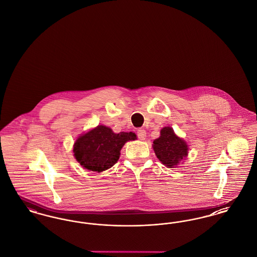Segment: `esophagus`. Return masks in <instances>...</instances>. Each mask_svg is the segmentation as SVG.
I'll return each instance as SVG.
<instances>
[{
	"label": "esophagus",
	"instance_id": "34e87169",
	"mask_svg": "<svg viewBox=\"0 0 257 257\" xmlns=\"http://www.w3.org/2000/svg\"><path fill=\"white\" fill-rule=\"evenodd\" d=\"M137 135H138V138L140 139V140H142V141H144L145 139H146V136H147V131L145 130V129H139L138 131H137Z\"/></svg>",
	"mask_w": 257,
	"mask_h": 257
}]
</instances>
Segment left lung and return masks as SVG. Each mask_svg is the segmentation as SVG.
<instances>
[{"mask_svg": "<svg viewBox=\"0 0 257 257\" xmlns=\"http://www.w3.org/2000/svg\"><path fill=\"white\" fill-rule=\"evenodd\" d=\"M153 149L157 158L168 168L176 167L188 154L187 144L174 134L171 127L161 130L160 138L153 142Z\"/></svg>", "mask_w": 257, "mask_h": 257, "instance_id": "8db88e82", "label": "left lung"}]
</instances>
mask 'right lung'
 Masks as SVG:
<instances>
[{
  "mask_svg": "<svg viewBox=\"0 0 257 257\" xmlns=\"http://www.w3.org/2000/svg\"><path fill=\"white\" fill-rule=\"evenodd\" d=\"M132 132L114 134L109 127L99 125L78 138L74 145L76 160L89 171H106L119 159L120 150L128 141H134Z\"/></svg>",
  "mask_w": 257,
  "mask_h": 257,
  "instance_id": "right-lung-1",
  "label": "right lung"
}]
</instances>
